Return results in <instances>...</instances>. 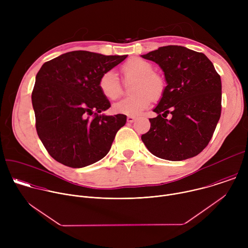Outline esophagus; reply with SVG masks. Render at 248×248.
Returning a JSON list of instances; mask_svg holds the SVG:
<instances>
[{
	"mask_svg": "<svg viewBox=\"0 0 248 248\" xmlns=\"http://www.w3.org/2000/svg\"><path fill=\"white\" fill-rule=\"evenodd\" d=\"M135 120H136V117H134V116H128V117L126 118L127 123H133Z\"/></svg>",
	"mask_w": 248,
	"mask_h": 248,
	"instance_id": "34e87169",
	"label": "esophagus"
}]
</instances>
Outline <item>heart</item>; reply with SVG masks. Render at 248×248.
I'll return each mask as SVG.
<instances>
[{"instance_id": "1", "label": "heart", "mask_w": 248, "mask_h": 248, "mask_svg": "<svg viewBox=\"0 0 248 248\" xmlns=\"http://www.w3.org/2000/svg\"><path fill=\"white\" fill-rule=\"evenodd\" d=\"M154 69V65L150 62L140 58H131L122 65L121 70L124 79H134L131 86V93L134 95L114 104L115 113L138 116L150 107L153 100L159 101L163 98L167 82ZM98 88L106 99L111 101L118 99L122 94L118 76L113 69L106 70L100 76Z\"/></svg>"}]
</instances>
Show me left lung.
Wrapping results in <instances>:
<instances>
[{"label":"left lung","instance_id":"1","mask_svg":"<svg viewBox=\"0 0 248 248\" xmlns=\"http://www.w3.org/2000/svg\"><path fill=\"white\" fill-rule=\"evenodd\" d=\"M164 70L167 88L141 135L156 157L182 161L198 155L208 145L222 111V82L212 62L183 46H164L142 56ZM168 113L173 117L165 118Z\"/></svg>","mask_w":248,"mask_h":248}]
</instances>
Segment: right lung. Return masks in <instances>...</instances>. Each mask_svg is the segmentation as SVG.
I'll return each mask as SVG.
<instances>
[{"label":"right lung","mask_w":248,"mask_h":248,"mask_svg":"<svg viewBox=\"0 0 248 248\" xmlns=\"http://www.w3.org/2000/svg\"><path fill=\"white\" fill-rule=\"evenodd\" d=\"M126 57L74 51L41 66L31 95L35 126L47 152L59 163L82 168L110 151L126 116L100 115L111 104L99 91L98 80Z\"/></svg>","instance_id":"1"}]
</instances>
